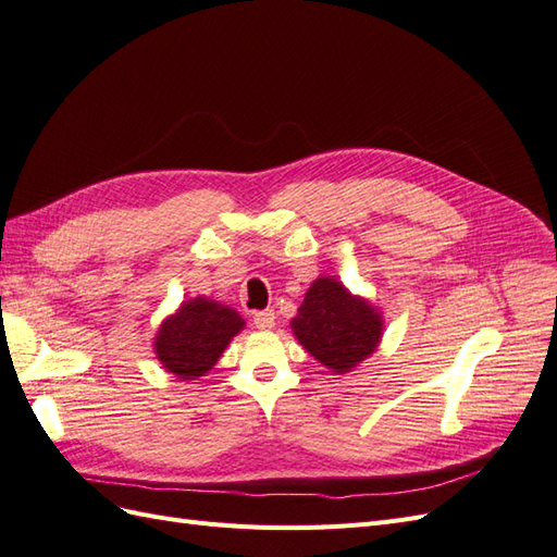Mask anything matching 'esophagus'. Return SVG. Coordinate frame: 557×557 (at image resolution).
<instances>
[{"label": "esophagus", "mask_w": 557, "mask_h": 557, "mask_svg": "<svg viewBox=\"0 0 557 557\" xmlns=\"http://www.w3.org/2000/svg\"><path fill=\"white\" fill-rule=\"evenodd\" d=\"M255 326L261 329V331H271L275 326V312L273 310H261V312H255Z\"/></svg>", "instance_id": "1"}]
</instances>
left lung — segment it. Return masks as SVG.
<instances>
[{
	"instance_id": "obj_1",
	"label": "left lung",
	"mask_w": 557,
	"mask_h": 557,
	"mask_svg": "<svg viewBox=\"0 0 557 557\" xmlns=\"http://www.w3.org/2000/svg\"><path fill=\"white\" fill-rule=\"evenodd\" d=\"M292 329L319 363L343 374L380 345L382 317L368 300L351 296L337 280L319 277L305 294Z\"/></svg>"
}]
</instances>
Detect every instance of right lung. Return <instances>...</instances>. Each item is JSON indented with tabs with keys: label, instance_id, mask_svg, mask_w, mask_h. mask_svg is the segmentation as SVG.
Wrapping results in <instances>:
<instances>
[{
	"label": "right lung",
	"instance_id": "1",
	"mask_svg": "<svg viewBox=\"0 0 557 557\" xmlns=\"http://www.w3.org/2000/svg\"><path fill=\"white\" fill-rule=\"evenodd\" d=\"M243 324L245 321L236 310L203 296L194 298L183 302L177 314L161 324L154 337V351L169 372L181 380H196L218 363Z\"/></svg>",
	"mask_w": 557,
	"mask_h": 557
}]
</instances>
